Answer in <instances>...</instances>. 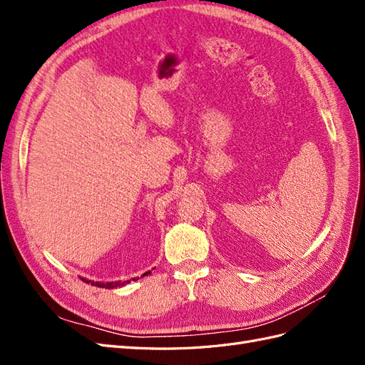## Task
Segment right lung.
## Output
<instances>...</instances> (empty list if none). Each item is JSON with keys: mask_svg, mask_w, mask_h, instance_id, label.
<instances>
[{"mask_svg": "<svg viewBox=\"0 0 365 365\" xmlns=\"http://www.w3.org/2000/svg\"><path fill=\"white\" fill-rule=\"evenodd\" d=\"M148 274H150V271H148V272H145L141 275V277H145V275H148ZM82 280H85L86 283H91L93 286H98V288H108V289H111V288H117V286H123V284H126V283H129L130 280H126V282H111V283H102V282H91V280H86V279H82ZM132 280H138V277L137 279H132Z\"/></svg>", "mask_w": 365, "mask_h": 365, "instance_id": "1", "label": "right lung"}]
</instances>
